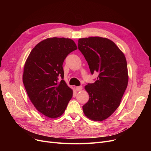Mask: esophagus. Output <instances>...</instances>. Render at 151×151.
<instances>
[{"label":"esophagus","mask_w":151,"mask_h":151,"mask_svg":"<svg viewBox=\"0 0 151 151\" xmlns=\"http://www.w3.org/2000/svg\"><path fill=\"white\" fill-rule=\"evenodd\" d=\"M75 89L76 91H81L83 89V87L82 86H77V87H76Z\"/></svg>","instance_id":"1"}]
</instances>
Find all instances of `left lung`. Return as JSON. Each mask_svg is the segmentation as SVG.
<instances>
[{
  "label": "left lung",
  "mask_w": 151,
  "mask_h": 151,
  "mask_svg": "<svg viewBox=\"0 0 151 151\" xmlns=\"http://www.w3.org/2000/svg\"><path fill=\"white\" fill-rule=\"evenodd\" d=\"M78 49L97 80L84 89L89 96L83 105L85 116L94 121L105 120L116 110L129 82L127 64L123 52L111 40L92 37L78 40Z\"/></svg>",
  "instance_id": "1"
}]
</instances>
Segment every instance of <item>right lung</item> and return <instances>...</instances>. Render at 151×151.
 Returning <instances> with one entry per match:
<instances>
[{
	"label": "right lung",
	"mask_w": 151,
	"mask_h": 151,
	"mask_svg": "<svg viewBox=\"0 0 151 151\" xmlns=\"http://www.w3.org/2000/svg\"><path fill=\"white\" fill-rule=\"evenodd\" d=\"M76 50L70 38H47L34 47L24 66L22 82L28 96L38 111L50 118L61 116L73 96V90L63 80L62 65Z\"/></svg>",
	"instance_id": "right-lung-1"
}]
</instances>
